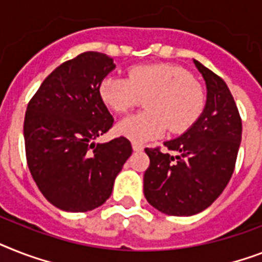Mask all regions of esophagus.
Wrapping results in <instances>:
<instances>
[{"mask_svg": "<svg viewBox=\"0 0 262 262\" xmlns=\"http://www.w3.org/2000/svg\"><path fill=\"white\" fill-rule=\"evenodd\" d=\"M132 148H133V150H142V149H144L142 144H138V142H136V141L132 142Z\"/></svg>", "mask_w": 262, "mask_h": 262, "instance_id": "obj_1", "label": "esophagus"}]
</instances>
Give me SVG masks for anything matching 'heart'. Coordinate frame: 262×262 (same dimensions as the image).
<instances>
[{
	"instance_id": "heart-1",
	"label": "heart",
	"mask_w": 262,
	"mask_h": 262,
	"mask_svg": "<svg viewBox=\"0 0 262 262\" xmlns=\"http://www.w3.org/2000/svg\"><path fill=\"white\" fill-rule=\"evenodd\" d=\"M99 95L110 110L126 113L145 99L146 112L133 114L117 125V132L133 141H152L164 135L183 133L199 118L205 107V93L190 72L172 64L132 67L126 79L105 76Z\"/></svg>"
}]
</instances>
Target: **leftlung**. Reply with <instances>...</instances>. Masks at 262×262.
<instances>
[{
    "label": "left lung",
    "mask_w": 262,
    "mask_h": 262,
    "mask_svg": "<svg viewBox=\"0 0 262 262\" xmlns=\"http://www.w3.org/2000/svg\"><path fill=\"white\" fill-rule=\"evenodd\" d=\"M206 80L207 102L202 116L184 135L165 141L168 150L145 148L149 167L144 173V195L159 211L190 216L220 196L235 168L242 121L225 80L193 60Z\"/></svg>",
    "instance_id": "left-lung-1"
}]
</instances>
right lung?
Returning a JSON list of instances; mask_svg holds the SVG:
<instances>
[{
    "mask_svg": "<svg viewBox=\"0 0 262 262\" xmlns=\"http://www.w3.org/2000/svg\"><path fill=\"white\" fill-rule=\"evenodd\" d=\"M114 69L107 55L83 52L51 72L27 106L28 167L47 201L64 211L103 205L132 155L125 137L94 142L114 122L99 95L102 79Z\"/></svg>",
    "mask_w": 262,
    "mask_h": 262,
    "instance_id": "obj_1",
    "label": "right lung"
}]
</instances>
